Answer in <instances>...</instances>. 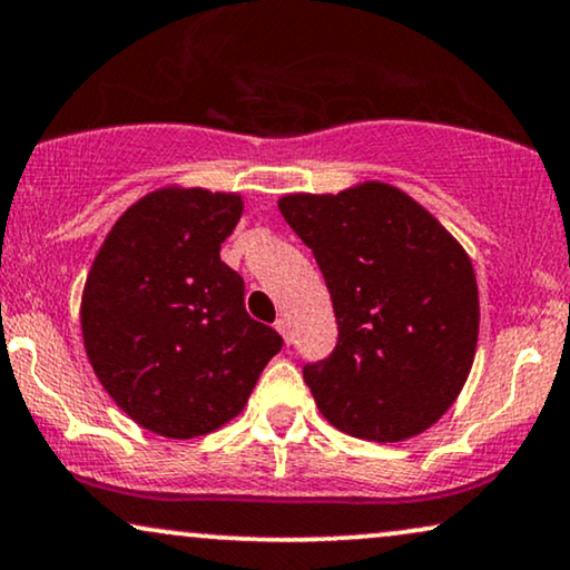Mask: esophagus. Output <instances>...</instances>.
<instances>
[{
    "mask_svg": "<svg viewBox=\"0 0 570 570\" xmlns=\"http://www.w3.org/2000/svg\"><path fill=\"white\" fill-rule=\"evenodd\" d=\"M276 331H278L281 336H284V342H286V344L292 342V334H289V321H286V318H278V321H276Z\"/></svg>",
    "mask_w": 570,
    "mask_h": 570,
    "instance_id": "1",
    "label": "esophagus"
}]
</instances>
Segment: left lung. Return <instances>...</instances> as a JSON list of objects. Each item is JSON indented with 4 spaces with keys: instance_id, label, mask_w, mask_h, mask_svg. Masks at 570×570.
<instances>
[{
    "instance_id": "obj_1",
    "label": "left lung",
    "mask_w": 570,
    "mask_h": 570,
    "mask_svg": "<svg viewBox=\"0 0 570 570\" xmlns=\"http://www.w3.org/2000/svg\"><path fill=\"white\" fill-rule=\"evenodd\" d=\"M278 210L326 278L338 342L305 365L323 417L368 442L423 434L458 400L479 342V286L460 242L384 181L286 194Z\"/></svg>"
}]
</instances>
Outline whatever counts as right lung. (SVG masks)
<instances>
[{
  "label": "right lung",
  "instance_id": "obj_1",
  "mask_svg": "<svg viewBox=\"0 0 570 570\" xmlns=\"http://www.w3.org/2000/svg\"><path fill=\"white\" fill-rule=\"evenodd\" d=\"M242 194L165 186L115 220L81 297L99 384L141 429L194 439L247 405L284 344L244 309V281L220 261Z\"/></svg>",
  "mask_w": 570,
  "mask_h": 570
}]
</instances>
